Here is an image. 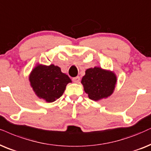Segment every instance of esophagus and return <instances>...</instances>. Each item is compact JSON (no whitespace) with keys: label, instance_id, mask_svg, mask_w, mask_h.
<instances>
[{"label":"esophagus","instance_id":"34e87169","mask_svg":"<svg viewBox=\"0 0 151 151\" xmlns=\"http://www.w3.org/2000/svg\"><path fill=\"white\" fill-rule=\"evenodd\" d=\"M72 80H73V81L75 82V83H79V81H80V77H74L73 79H72Z\"/></svg>","mask_w":151,"mask_h":151}]
</instances>
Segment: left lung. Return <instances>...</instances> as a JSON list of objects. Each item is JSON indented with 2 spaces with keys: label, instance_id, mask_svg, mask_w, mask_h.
Here are the masks:
<instances>
[{
  "label": "left lung",
  "instance_id": "left-lung-1",
  "mask_svg": "<svg viewBox=\"0 0 151 151\" xmlns=\"http://www.w3.org/2000/svg\"><path fill=\"white\" fill-rule=\"evenodd\" d=\"M116 81L117 79L114 72L95 67L86 70L81 83L88 98L98 101L108 98L113 93Z\"/></svg>",
  "mask_w": 151,
  "mask_h": 151
}]
</instances>
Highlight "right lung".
Returning a JSON list of instances; mask_svg holds the SVG:
<instances>
[{
  "label": "right lung",
  "instance_id": "1",
  "mask_svg": "<svg viewBox=\"0 0 151 151\" xmlns=\"http://www.w3.org/2000/svg\"><path fill=\"white\" fill-rule=\"evenodd\" d=\"M29 80L36 95L47 102H53L61 97L67 84L72 82L70 77L54 65H37L32 70Z\"/></svg>",
  "mask_w": 151,
  "mask_h": 151
}]
</instances>
